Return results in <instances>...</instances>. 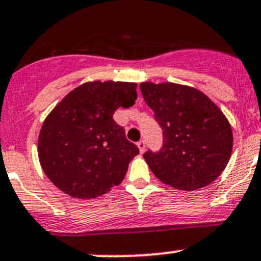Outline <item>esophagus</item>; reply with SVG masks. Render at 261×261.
<instances>
[{
    "mask_svg": "<svg viewBox=\"0 0 261 261\" xmlns=\"http://www.w3.org/2000/svg\"><path fill=\"white\" fill-rule=\"evenodd\" d=\"M139 147V151H140V154H144V151H145V141H139L138 144H136Z\"/></svg>",
    "mask_w": 261,
    "mask_h": 261,
    "instance_id": "34e87169",
    "label": "esophagus"
}]
</instances>
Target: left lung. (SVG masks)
I'll return each mask as SVG.
<instances>
[{"label": "left lung", "mask_w": 261, "mask_h": 261, "mask_svg": "<svg viewBox=\"0 0 261 261\" xmlns=\"http://www.w3.org/2000/svg\"><path fill=\"white\" fill-rule=\"evenodd\" d=\"M140 89L164 135L159 152L144 154L155 177L181 191L203 188L217 179L233 145L232 128L217 105L184 84L141 82Z\"/></svg>", "instance_id": "1"}]
</instances>
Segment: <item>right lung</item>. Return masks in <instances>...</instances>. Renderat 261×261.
<instances>
[{"label":"right lung","instance_id":"right-lung-1","mask_svg":"<svg viewBox=\"0 0 261 261\" xmlns=\"http://www.w3.org/2000/svg\"><path fill=\"white\" fill-rule=\"evenodd\" d=\"M138 84L92 81L70 91L46 116L38 139L41 169L57 188L78 199L111 191L139 154L112 118L134 106Z\"/></svg>","mask_w":261,"mask_h":261}]
</instances>
